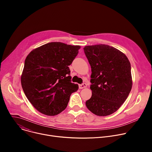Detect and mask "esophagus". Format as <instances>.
Returning <instances> with one entry per match:
<instances>
[{"label":"esophagus","mask_w":152,"mask_h":152,"mask_svg":"<svg viewBox=\"0 0 152 152\" xmlns=\"http://www.w3.org/2000/svg\"><path fill=\"white\" fill-rule=\"evenodd\" d=\"M79 87L80 89H83L84 88H86V84L85 83H83L82 84H80L79 85Z\"/></svg>","instance_id":"obj_1"}]
</instances>
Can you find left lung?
Wrapping results in <instances>:
<instances>
[{
  "mask_svg": "<svg viewBox=\"0 0 152 152\" xmlns=\"http://www.w3.org/2000/svg\"><path fill=\"white\" fill-rule=\"evenodd\" d=\"M83 50L92 72V96L86 106L96 115H111L119 109L132 89L131 63L124 53L108 45L87 46Z\"/></svg>",
  "mask_w": 152,
  "mask_h": 152,
  "instance_id": "left-lung-1",
  "label": "left lung"
}]
</instances>
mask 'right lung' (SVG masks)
<instances>
[{
	"instance_id": "right-lung-1",
	"label": "right lung",
	"mask_w": 152,
	"mask_h": 152,
	"mask_svg": "<svg viewBox=\"0 0 152 152\" xmlns=\"http://www.w3.org/2000/svg\"><path fill=\"white\" fill-rule=\"evenodd\" d=\"M80 46L61 42L47 43L27 56L21 83L33 106L39 113L58 115L67 106L77 84L72 83L69 67L79 52Z\"/></svg>"
}]
</instances>
